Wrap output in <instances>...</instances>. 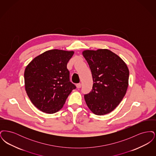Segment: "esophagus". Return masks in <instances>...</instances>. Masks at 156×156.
I'll return each instance as SVG.
<instances>
[{"mask_svg": "<svg viewBox=\"0 0 156 156\" xmlns=\"http://www.w3.org/2000/svg\"><path fill=\"white\" fill-rule=\"evenodd\" d=\"M76 85V87H77L78 88H80L81 87L82 85L81 83H77Z\"/></svg>", "mask_w": 156, "mask_h": 156, "instance_id": "34e87169", "label": "esophagus"}]
</instances>
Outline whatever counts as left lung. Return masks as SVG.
<instances>
[{"label": "left lung", "instance_id": "8db88e82", "mask_svg": "<svg viewBox=\"0 0 156 156\" xmlns=\"http://www.w3.org/2000/svg\"><path fill=\"white\" fill-rule=\"evenodd\" d=\"M90 69L93 86L84 95L90 110L97 115H103L114 110L126 94L129 71L118 55L107 49L82 52Z\"/></svg>", "mask_w": 156, "mask_h": 156}]
</instances>
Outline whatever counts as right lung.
Listing matches in <instances>:
<instances>
[{"instance_id": "1", "label": "right lung", "mask_w": 156, "mask_h": 156, "mask_svg": "<svg viewBox=\"0 0 156 156\" xmlns=\"http://www.w3.org/2000/svg\"><path fill=\"white\" fill-rule=\"evenodd\" d=\"M74 51L51 50L33 59L24 71L26 93L41 111H59L76 86L70 81L67 63Z\"/></svg>"}]
</instances>
